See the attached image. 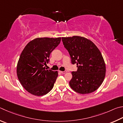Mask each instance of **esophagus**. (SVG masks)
I'll return each mask as SVG.
<instances>
[{
  "mask_svg": "<svg viewBox=\"0 0 123 123\" xmlns=\"http://www.w3.org/2000/svg\"><path fill=\"white\" fill-rule=\"evenodd\" d=\"M59 72H60V73H62V74H66V72H66V71H59Z\"/></svg>",
  "mask_w": 123,
  "mask_h": 123,
  "instance_id": "1",
  "label": "esophagus"
}]
</instances>
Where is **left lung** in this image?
Segmentation results:
<instances>
[{
  "label": "left lung",
  "instance_id": "8db88e82",
  "mask_svg": "<svg viewBox=\"0 0 123 123\" xmlns=\"http://www.w3.org/2000/svg\"><path fill=\"white\" fill-rule=\"evenodd\" d=\"M64 47L71 58L72 64L78 68L72 72L70 87L80 94L92 93L97 90L104 81L106 66L102 53L94 43L80 36L62 37Z\"/></svg>",
  "mask_w": 123,
  "mask_h": 123
}]
</instances>
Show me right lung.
<instances>
[{
	"mask_svg": "<svg viewBox=\"0 0 123 123\" xmlns=\"http://www.w3.org/2000/svg\"><path fill=\"white\" fill-rule=\"evenodd\" d=\"M60 41L61 37L37 38L30 41L21 52L17 66V77L23 87L33 95L44 96L53 87L58 71L46 70L44 65Z\"/></svg>",
	"mask_w": 123,
	"mask_h": 123,
	"instance_id": "right-lung-1",
	"label": "right lung"
}]
</instances>
